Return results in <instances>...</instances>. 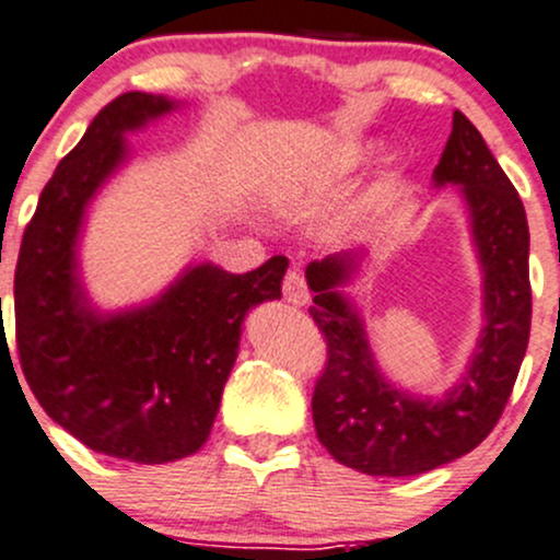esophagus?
Listing matches in <instances>:
<instances>
[{
    "label": "esophagus",
    "instance_id": "esophagus-1",
    "mask_svg": "<svg viewBox=\"0 0 560 560\" xmlns=\"http://www.w3.org/2000/svg\"><path fill=\"white\" fill-rule=\"evenodd\" d=\"M284 300L294 305V308H300V305H305L311 300V292L305 287V279L300 276V270H290L284 276Z\"/></svg>",
    "mask_w": 560,
    "mask_h": 560
}]
</instances>
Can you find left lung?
I'll return each instance as SVG.
<instances>
[{"label":"left lung","instance_id":"8db88e82","mask_svg":"<svg viewBox=\"0 0 560 560\" xmlns=\"http://www.w3.org/2000/svg\"><path fill=\"white\" fill-rule=\"evenodd\" d=\"M433 186H457L481 266L483 327L459 383L420 396L380 370L364 316L346 294L366 249L305 268L311 316L327 337V370L313 390V425L331 457L366 476H417L476 450L505 409L529 346V223L518 190L470 119L454 110Z\"/></svg>","mask_w":560,"mask_h":560}]
</instances>
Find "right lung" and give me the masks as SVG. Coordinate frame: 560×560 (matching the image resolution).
I'll list each match as a JSON object with an SVG mask.
<instances>
[{
	"mask_svg": "<svg viewBox=\"0 0 560 560\" xmlns=\"http://www.w3.org/2000/svg\"><path fill=\"white\" fill-rule=\"evenodd\" d=\"M177 106L149 92L110 101L42 190L15 268L18 355L36 401L92 452L140 465L205 446L244 316L281 298L290 266L284 255L249 273L196 262L149 303L92 305L79 268L90 201L130 159L125 135Z\"/></svg>",
	"mask_w": 560,
	"mask_h": 560,
	"instance_id": "1",
	"label": "right lung"
}]
</instances>
